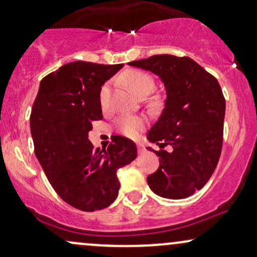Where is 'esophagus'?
Listing matches in <instances>:
<instances>
[{"instance_id": "34e87169", "label": "esophagus", "mask_w": 257, "mask_h": 257, "mask_svg": "<svg viewBox=\"0 0 257 257\" xmlns=\"http://www.w3.org/2000/svg\"><path fill=\"white\" fill-rule=\"evenodd\" d=\"M145 151H146L145 146H144L143 144H138V152L139 153H144Z\"/></svg>"}]
</instances>
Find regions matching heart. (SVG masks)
<instances>
[{"instance_id":"1","label":"heart","mask_w":257,"mask_h":257,"mask_svg":"<svg viewBox=\"0 0 257 257\" xmlns=\"http://www.w3.org/2000/svg\"><path fill=\"white\" fill-rule=\"evenodd\" d=\"M125 84L135 95H147L153 89L155 85V79L150 73L143 70H129L123 75ZM110 93V84H104L100 89V102L102 105L105 104L108 98ZM145 125V120L137 116H122L117 119L116 128L117 131L126 137H135L139 134V132L143 131Z\"/></svg>"}]
</instances>
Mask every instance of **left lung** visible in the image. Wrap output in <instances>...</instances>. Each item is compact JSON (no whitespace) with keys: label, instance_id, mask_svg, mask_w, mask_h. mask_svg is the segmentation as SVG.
<instances>
[{"label":"left lung","instance_id":"8db88e82","mask_svg":"<svg viewBox=\"0 0 257 257\" xmlns=\"http://www.w3.org/2000/svg\"><path fill=\"white\" fill-rule=\"evenodd\" d=\"M128 64L159 76L167 90L147 139L170 151H155L159 168L147 184L164 198H187L208 182L221 155L226 101L219 82L188 57L159 54Z\"/></svg>","mask_w":257,"mask_h":257}]
</instances>
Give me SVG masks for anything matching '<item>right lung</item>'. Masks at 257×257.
Masks as SVG:
<instances>
[{"label":"right lung","instance_id":"right-lung-1","mask_svg":"<svg viewBox=\"0 0 257 257\" xmlns=\"http://www.w3.org/2000/svg\"><path fill=\"white\" fill-rule=\"evenodd\" d=\"M122 67L65 64L41 81L32 105L35 155L59 197L82 211L100 210L117 198V170L138 155L128 138L116 137L107 150L94 149L88 139L91 122L102 118L100 89Z\"/></svg>","mask_w":257,"mask_h":257}]
</instances>
